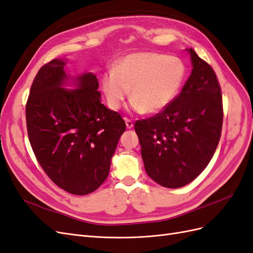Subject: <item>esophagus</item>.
I'll use <instances>...</instances> for the list:
<instances>
[{
  "label": "esophagus",
  "instance_id": "1",
  "mask_svg": "<svg viewBox=\"0 0 253 253\" xmlns=\"http://www.w3.org/2000/svg\"><path fill=\"white\" fill-rule=\"evenodd\" d=\"M125 121H126V127H127V128H131V127H133V126H134V122H133L131 119L125 118Z\"/></svg>",
  "mask_w": 253,
  "mask_h": 253
}]
</instances>
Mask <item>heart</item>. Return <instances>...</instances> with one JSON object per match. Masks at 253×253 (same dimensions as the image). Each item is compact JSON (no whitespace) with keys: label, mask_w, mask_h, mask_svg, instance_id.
I'll list each match as a JSON object with an SVG mask.
<instances>
[{"label":"heart","mask_w":253,"mask_h":253,"mask_svg":"<svg viewBox=\"0 0 253 253\" xmlns=\"http://www.w3.org/2000/svg\"><path fill=\"white\" fill-rule=\"evenodd\" d=\"M185 76V65L176 57L155 52H133L118 59L113 71L102 77V89L113 110H118L131 89L137 112L157 113L166 109Z\"/></svg>","instance_id":"heart-1"}]
</instances>
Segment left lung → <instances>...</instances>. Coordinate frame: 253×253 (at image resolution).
<instances>
[{
  "mask_svg": "<svg viewBox=\"0 0 253 253\" xmlns=\"http://www.w3.org/2000/svg\"><path fill=\"white\" fill-rule=\"evenodd\" d=\"M193 70L166 109L137 120L145 172L166 188H180L200 175L213 157L223 126V97L215 72L188 49Z\"/></svg>",
  "mask_w": 253,
  "mask_h": 253,
  "instance_id": "obj_1",
  "label": "left lung"
}]
</instances>
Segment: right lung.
<instances>
[{
    "instance_id": "1",
    "label": "right lung",
    "mask_w": 253,
    "mask_h": 253,
    "mask_svg": "<svg viewBox=\"0 0 253 253\" xmlns=\"http://www.w3.org/2000/svg\"><path fill=\"white\" fill-rule=\"evenodd\" d=\"M64 60L44 64L34 79L26 102V126L38 163L52 182L74 195L100 187L126 122L106 109L94 74L78 78L77 89L61 87Z\"/></svg>"
}]
</instances>
